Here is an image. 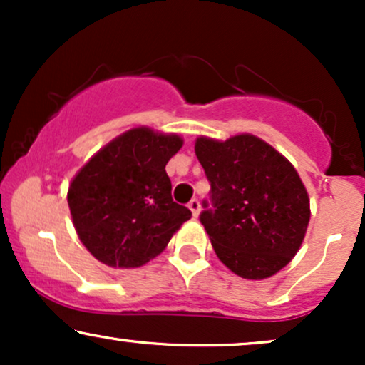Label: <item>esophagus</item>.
<instances>
[{
	"mask_svg": "<svg viewBox=\"0 0 365 365\" xmlns=\"http://www.w3.org/2000/svg\"><path fill=\"white\" fill-rule=\"evenodd\" d=\"M188 209H190L192 215L197 217V216H199V211H200V202L197 199H192L190 202H188Z\"/></svg>",
	"mask_w": 365,
	"mask_h": 365,
	"instance_id": "obj_1",
	"label": "esophagus"
}]
</instances>
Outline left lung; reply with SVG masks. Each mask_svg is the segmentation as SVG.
<instances>
[{
	"label": "left lung",
	"mask_w": 365,
	"mask_h": 365,
	"mask_svg": "<svg viewBox=\"0 0 365 365\" xmlns=\"http://www.w3.org/2000/svg\"><path fill=\"white\" fill-rule=\"evenodd\" d=\"M195 154L211 183L200 223L220 261L247 279L283 269L311 220L307 190L292 163L250 133L225 142L199 137Z\"/></svg>",
	"instance_id": "left-lung-1"
}]
</instances>
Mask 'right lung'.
<instances>
[{"mask_svg": "<svg viewBox=\"0 0 365 365\" xmlns=\"http://www.w3.org/2000/svg\"><path fill=\"white\" fill-rule=\"evenodd\" d=\"M182 145L175 133L132 128L75 175L68 207L78 238L98 261L111 267L144 266L190 220V209L173 202L165 170Z\"/></svg>", "mask_w": 365, "mask_h": 365, "instance_id": "add662e5", "label": "right lung"}]
</instances>
